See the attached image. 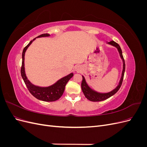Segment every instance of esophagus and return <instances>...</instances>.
<instances>
[{"label":"esophagus","instance_id":"obj_1","mask_svg":"<svg viewBox=\"0 0 147 147\" xmlns=\"http://www.w3.org/2000/svg\"><path fill=\"white\" fill-rule=\"evenodd\" d=\"M75 70H76V71H80V69H81V67L80 66H78V65H77L75 67Z\"/></svg>","mask_w":147,"mask_h":147}]
</instances>
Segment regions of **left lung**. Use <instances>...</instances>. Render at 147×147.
Wrapping results in <instances>:
<instances>
[{
    "label": "left lung",
    "instance_id": "obj_1",
    "mask_svg": "<svg viewBox=\"0 0 147 147\" xmlns=\"http://www.w3.org/2000/svg\"><path fill=\"white\" fill-rule=\"evenodd\" d=\"M107 43L110 44L111 45H113L117 48L118 52L119 53V55L121 56V58L123 60V72H122V75H121V80H120L119 84L117 86V87L114 89V90L112 91H110L107 93H100V92H97L94 90H92V89H91L89 86L88 85V84L86 82L85 78L83 76V80L82 82V90L83 92V94L86 98L92 102H99V101H102L104 100L107 99L109 98L111 96H112L114 95L115 93H116L119 90L120 87H121L123 80V78H124V71H125V62H124V57L123 56L122 54V50L121 48H120L119 45L117 43H116L114 41H111L110 42H108Z\"/></svg>",
    "mask_w": 147,
    "mask_h": 147
}]
</instances>
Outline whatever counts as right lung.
Instances as JSON below:
<instances>
[{
	"instance_id": "add662e5",
	"label": "right lung",
	"mask_w": 147,
	"mask_h": 147,
	"mask_svg": "<svg viewBox=\"0 0 147 147\" xmlns=\"http://www.w3.org/2000/svg\"><path fill=\"white\" fill-rule=\"evenodd\" d=\"M50 36V34H44L40 35L37 37H48ZM36 38H35L33 40H31L28 45L24 47L23 51V54H22V65L21 68V77L23 78V80L27 86L28 90L31 93V94L34 96L35 98L38 100H41L45 102H53L59 99L60 97L63 94L65 87L66 84L67 83L69 80L73 77L74 74L72 73L70 74L67 76L62 78L59 80L57 81L56 83L53 85L48 87H39L37 86H35L33 84L31 83L29 80H28L26 77L24 70V55L25 52L27 50L28 48L29 47L31 43Z\"/></svg>"
}]
</instances>
